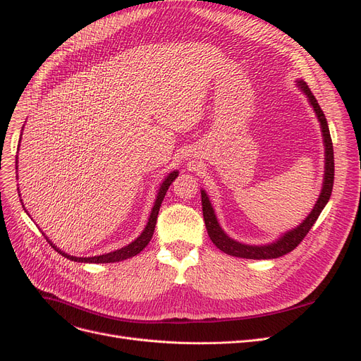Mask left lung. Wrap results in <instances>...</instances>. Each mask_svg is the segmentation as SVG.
<instances>
[{"mask_svg": "<svg viewBox=\"0 0 361 361\" xmlns=\"http://www.w3.org/2000/svg\"><path fill=\"white\" fill-rule=\"evenodd\" d=\"M297 87L306 94V98L313 108L316 118L320 124V131H322V139H324V147H325V171H324V181H322V190L319 193V197L313 206V209L310 214L302 219L294 228L282 233L278 238H275L271 243L267 244H247V243H241L234 238H231L228 234H226L222 226L218 222L215 209L212 206V202L207 196V193L200 190L202 193V207H203V219L207 234H209L212 243L216 245V247L230 256L235 257H243V259H276L283 255H287L293 252L297 245L301 243V240L307 235L313 224L319 218L320 212L324 211V207L329 202L331 193H332V187H334V146L331 140V133L328 127V121L324 111H322L320 105L317 104L316 98L313 97L312 90L309 89L307 83L301 79L295 80Z\"/></svg>", "mask_w": 361, "mask_h": 361, "instance_id": "1", "label": "left lung"}]
</instances>
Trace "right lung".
Listing matches in <instances>:
<instances>
[{"instance_id":"right-lung-1","label":"right lung","mask_w":361,"mask_h":361,"mask_svg":"<svg viewBox=\"0 0 361 361\" xmlns=\"http://www.w3.org/2000/svg\"><path fill=\"white\" fill-rule=\"evenodd\" d=\"M23 127H25V126H23ZM22 133H23V128H22ZM20 140H22V135H20ZM18 147H20V145H18ZM16 159H17V158H16ZM17 164H18V162L16 161V169H17V166H18ZM177 177H178V169H174V171H171V173L162 180V183L159 184L158 192H157V197H155L154 206H152V209H150V215H149L147 224H146V226L143 228V231L140 233V235H139L136 240H133L130 244L124 245V247H121V249H117V250L109 252V253H104V255H99V256L75 257V256H70V255H67L66 252L60 250L51 240H48V237H47L45 234H44V235H45L47 241L51 244V247H52L55 252H59L60 255H63L64 257H67V259H70V260H73V262H80V263H114V262H121V260L130 259V257H133V256L139 255V253L146 247V245L149 244L152 235H154L161 203H162V200H164V197H165V195H166L168 187L171 185V183H173ZM17 190H18V188H17ZM18 196H20V195H18ZM20 202H22V199H20ZM22 203H23V202H22ZM23 209H25V204H23ZM25 212L27 214L26 209H25ZM27 215H29V214H27Z\"/></svg>"}]
</instances>
